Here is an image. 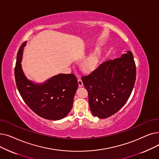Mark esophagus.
Listing matches in <instances>:
<instances>
[{"instance_id":"obj_1","label":"esophagus","mask_w":159,"mask_h":159,"mask_svg":"<svg viewBox=\"0 0 159 159\" xmlns=\"http://www.w3.org/2000/svg\"><path fill=\"white\" fill-rule=\"evenodd\" d=\"M78 85L80 87H82L83 85H84V84H83V81H81V79H78Z\"/></svg>"}]
</instances>
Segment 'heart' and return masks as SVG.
Segmentation results:
<instances>
[{"instance_id": "b5f03b06", "label": "heart", "mask_w": 159, "mask_h": 159, "mask_svg": "<svg viewBox=\"0 0 159 159\" xmlns=\"http://www.w3.org/2000/svg\"><path fill=\"white\" fill-rule=\"evenodd\" d=\"M98 61V56L97 53H93L84 59L82 63V67L87 72L93 71L95 69Z\"/></svg>"}]
</instances>
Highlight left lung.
<instances>
[{
  "label": "left lung",
  "instance_id": "1",
  "mask_svg": "<svg viewBox=\"0 0 159 159\" xmlns=\"http://www.w3.org/2000/svg\"><path fill=\"white\" fill-rule=\"evenodd\" d=\"M81 80L93 115L99 118L113 115L127 102L134 87L136 65L132 52L105 61Z\"/></svg>",
  "mask_w": 159,
  "mask_h": 159
}]
</instances>
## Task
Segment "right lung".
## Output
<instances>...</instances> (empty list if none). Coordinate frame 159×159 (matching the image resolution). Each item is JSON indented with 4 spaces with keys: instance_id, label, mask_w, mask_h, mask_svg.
Returning a JSON list of instances; mask_svg holds the SVG:
<instances>
[{
    "instance_id": "right-lung-1",
    "label": "right lung",
    "mask_w": 159,
    "mask_h": 159,
    "mask_svg": "<svg viewBox=\"0 0 159 159\" xmlns=\"http://www.w3.org/2000/svg\"><path fill=\"white\" fill-rule=\"evenodd\" d=\"M26 42L22 44L17 55L15 78L19 92L26 104L39 116L61 120L70 111L78 83L73 74H59L42 84L29 81L22 72L21 59Z\"/></svg>"
}]
</instances>
